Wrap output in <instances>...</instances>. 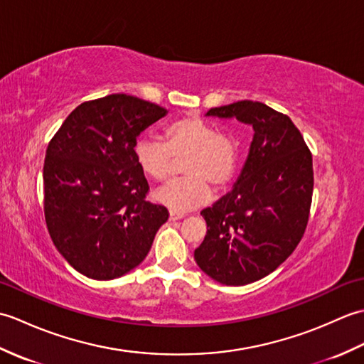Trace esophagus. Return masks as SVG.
Masks as SVG:
<instances>
[{
    "mask_svg": "<svg viewBox=\"0 0 364 364\" xmlns=\"http://www.w3.org/2000/svg\"><path fill=\"white\" fill-rule=\"evenodd\" d=\"M168 218H170V220H180V219H183V218H184V214H180V213H173V211H170Z\"/></svg>",
    "mask_w": 364,
    "mask_h": 364,
    "instance_id": "34e87169",
    "label": "esophagus"
}]
</instances>
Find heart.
<instances>
[{"label": "heart", "instance_id": "heart-1", "mask_svg": "<svg viewBox=\"0 0 364 364\" xmlns=\"http://www.w3.org/2000/svg\"><path fill=\"white\" fill-rule=\"evenodd\" d=\"M183 162L181 180L170 181L154 192V200L173 213H186L206 205L213 197L210 183L225 188L237 164L236 144L198 117H183L166 128L164 142L144 136L134 145L139 168L151 180H166L172 172L173 156Z\"/></svg>", "mask_w": 364, "mask_h": 364}]
</instances>
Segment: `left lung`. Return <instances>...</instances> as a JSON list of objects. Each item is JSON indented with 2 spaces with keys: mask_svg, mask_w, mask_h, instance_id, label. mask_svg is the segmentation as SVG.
Instances as JSON below:
<instances>
[{
  "mask_svg": "<svg viewBox=\"0 0 364 364\" xmlns=\"http://www.w3.org/2000/svg\"><path fill=\"white\" fill-rule=\"evenodd\" d=\"M206 117L253 128L249 156L233 189L202 214L208 231L198 267L213 280L242 286L282 264L305 233L313 197V158L292 120L264 103L211 107Z\"/></svg>",
  "mask_w": 364,
  "mask_h": 364,
  "instance_id": "left-lung-1",
  "label": "left lung"
}]
</instances>
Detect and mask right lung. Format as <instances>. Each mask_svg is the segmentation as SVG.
<instances>
[{"label":"right lung","mask_w":364,"mask_h":364,"mask_svg":"<svg viewBox=\"0 0 364 364\" xmlns=\"http://www.w3.org/2000/svg\"><path fill=\"white\" fill-rule=\"evenodd\" d=\"M164 107L127 94L81 103L46 149L45 220L53 244L80 274L114 280L149 255L168 219L145 200L149 183L134 145Z\"/></svg>","instance_id":"1"}]
</instances>
